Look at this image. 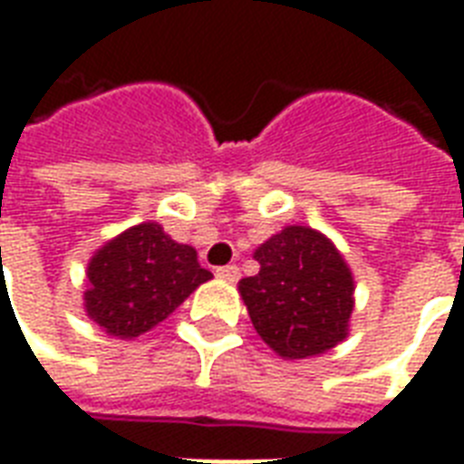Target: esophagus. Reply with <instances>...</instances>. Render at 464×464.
Masks as SVG:
<instances>
[{
    "instance_id": "1",
    "label": "esophagus",
    "mask_w": 464,
    "mask_h": 464,
    "mask_svg": "<svg viewBox=\"0 0 464 464\" xmlns=\"http://www.w3.org/2000/svg\"><path fill=\"white\" fill-rule=\"evenodd\" d=\"M216 276H218L221 281L236 283L241 278V271H238V266H221V268H216Z\"/></svg>"
}]
</instances>
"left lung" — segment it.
Instances as JSON below:
<instances>
[{"label": "left lung", "mask_w": 464, "mask_h": 464, "mask_svg": "<svg viewBox=\"0 0 464 464\" xmlns=\"http://www.w3.org/2000/svg\"><path fill=\"white\" fill-rule=\"evenodd\" d=\"M238 291L256 333L283 358H311L348 335L353 276L323 233L288 226L256 251Z\"/></svg>", "instance_id": "1"}]
</instances>
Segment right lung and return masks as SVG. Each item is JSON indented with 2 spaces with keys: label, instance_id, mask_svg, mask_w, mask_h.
<instances>
[{
  "label": "right lung",
  "instance_id": "obj_1",
  "mask_svg": "<svg viewBox=\"0 0 464 464\" xmlns=\"http://www.w3.org/2000/svg\"><path fill=\"white\" fill-rule=\"evenodd\" d=\"M86 278L89 318L109 335L136 338L166 321L211 271L159 223H139L94 253Z\"/></svg>",
  "mask_w": 464,
  "mask_h": 464
}]
</instances>
